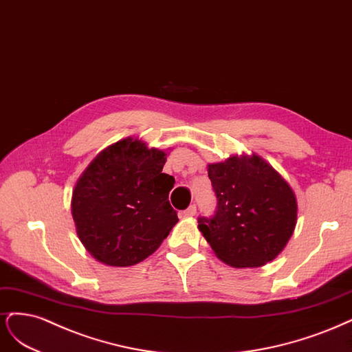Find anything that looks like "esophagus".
Segmentation results:
<instances>
[{
    "mask_svg": "<svg viewBox=\"0 0 352 352\" xmlns=\"http://www.w3.org/2000/svg\"><path fill=\"white\" fill-rule=\"evenodd\" d=\"M183 214L186 218H192L196 214V206L195 205H191L190 208H187L184 212H183Z\"/></svg>",
    "mask_w": 352,
    "mask_h": 352,
    "instance_id": "obj_1",
    "label": "esophagus"
}]
</instances>
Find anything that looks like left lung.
<instances>
[{"label": "left lung", "mask_w": 352, "mask_h": 352, "mask_svg": "<svg viewBox=\"0 0 352 352\" xmlns=\"http://www.w3.org/2000/svg\"><path fill=\"white\" fill-rule=\"evenodd\" d=\"M218 197L212 219H199V231L213 253L232 267H260L272 262L297 225L296 192L262 156L231 155L208 164Z\"/></svg>", "instance_id": "1"}]
</instances>
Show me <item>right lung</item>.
Instances as JSON below:
<instances>
[{
  "label": "right lung",
  "mask_w": 352,
  "mask_h": 352,
  "mask_svg": "<svg viewBox=\"0 0 352 352\" xmlns=\"http://www.w3.org/2000/svg\"><path fill=\"white\" fill-rule=\"evenodd\" d=\"M168 152L126 138L100 151L76 181L72 217L78 240L98 262L127 267L153 254L178 222L162 173Z\"/></svg>",
  "instance_id": "obj_1"
}]
</instances>
